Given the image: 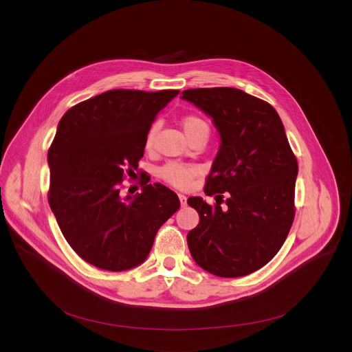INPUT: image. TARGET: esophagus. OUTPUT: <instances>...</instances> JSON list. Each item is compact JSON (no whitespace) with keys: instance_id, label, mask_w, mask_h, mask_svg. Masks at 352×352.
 Wrapping results in <instances>:
<instances>
[{"instance_id":"34e87169","label":"esophagus","mask_w":352,"mask_h":352,"mask_svg":"<svg viewBox=\"0 0 352 352\" xmlns=\"http://www.w3.org/2000/svg\"><path fill=\"white\" fill-rule=\"evenodd\" d=\"M178 197H179V202H181V206L184 208V206H186V196L185 195H178Z\"/></svg>"}]
</instances>
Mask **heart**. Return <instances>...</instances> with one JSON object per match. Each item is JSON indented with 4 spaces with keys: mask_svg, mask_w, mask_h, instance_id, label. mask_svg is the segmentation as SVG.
<instances>
[{
    "mask_svg": "<svg viewBox=\"0 0 352 352\" xmlns=\"http://www.w3.org/2000/svg\"><path fill=\"white\" fill-rule=\"evenodd\" d=\"M181 126H182L188 139H190L192 136H195L197 133L209 135L208 122L202 118L196 117V116L184 117L182 121H181ZM156 133H157V125L155 124L146 133V139H144L146 148L153 147ZM159 174L166 182L171 184L173 186L186 188V186H189L193 177L197 174V170L193 166H185V164H179V163H168V164H166L164 167L160 168Z\"/></svg>",
    "mask_w": 352,
    "mask_h": 352,
    "instance_id": "1",
    "label": "heart"
}]
</instances>
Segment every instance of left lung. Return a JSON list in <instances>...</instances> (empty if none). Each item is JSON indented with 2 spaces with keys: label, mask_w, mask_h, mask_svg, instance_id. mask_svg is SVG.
I'll return each instance as SVG.
<instances>
[{
  "label": "left lung",
  "mask_w": 352,
  "mask_h": 352,
  "mask_svg": "<svg viewBox=\"0 0 352 352\" xmlns=\"http://www.w3.org/2000/svg\"><path fill=\"white\" fill-rule=\"evenodd\" d=\"M182 100L212 118L220 147L205 193L188 199L199 224L186 241L193 261L219 277H242L270 262L294 220L296 159L277 111L235 87L184 90ZM229 192L221 206L219 192Z\"/></svg>",
  "instance_id": "8db88e82"
}]
</instances>
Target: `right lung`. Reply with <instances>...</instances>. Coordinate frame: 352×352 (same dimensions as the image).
<instances>
[{
	"label": "right lung",
	"mask_w": 352,
	"mask_h": 352,
	"mask_svg": "<svg viewBox=\"0 0 352 352\" xmlns=\"http://www.w3.org/2000/svg\"><path fill=\"white\" fill-rule=\"evenodd\" d=\"M178 90H109L69 109L48 150V202L63 235L87 263L124 272L143 263L159 228L179 209L162 184L121 196L156 116Z\"/></svg>",
	"instance_id": "add662e5"
}]
</instances>
